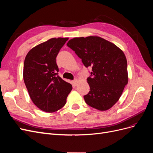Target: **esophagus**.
<instances>
[{
    "mask_svg": "<svg viewBox=\"0 0 153 153\" xmlns=\"http://www.w3.org/2000/svg\"><path fill=\"white\" fill-rule=\"evenodd\" d=\"M78 80H73L72 81V84H73V85L74 86H76L78 84Z\"/></svg>",
    "mask_w": 153,
    "mask_h": 153,
    "instance_id": "34e87169",
    "label": "esophagus"
}]
</instances>
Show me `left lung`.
<instances>
[{
    "mask_svg": "<svg viewBox=\"0 0 153 153\" xmlns=\"http://www.w3.org/2000/svg\"><path fill=\"white\" fill-rule=\"evenodd\" d=\"M67 45L85 67H92V76L87 79L91 91L84 96L85 103L101 111L112 108L128 82L127 60L123 50L96 36L73 38Z\"/></svg>",
    "mask_w": 153,
    "mask_h": 153,
    "instance_id": "1",
    "label": "left lung"
}]
</instances>
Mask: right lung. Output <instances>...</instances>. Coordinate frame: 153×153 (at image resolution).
<instances>
[{
	"label": "right lung",
	"instance_id": "obj_1",
	"mask_svg": "<svg viewBox=\"0 0 153 153\" xmlns=\"http://www.w3.org/2000/svg\"><path fill=\"white\" fill-rule=\"evenodd\" d=\"M68 38H52L32 48L24 64V83L34 104L46 112L52 113L66 103L72 85L57 75L56 59Z\"/></svg>",
	"mask_w": 153,
	"mask_h": 153
}]
</instances>
